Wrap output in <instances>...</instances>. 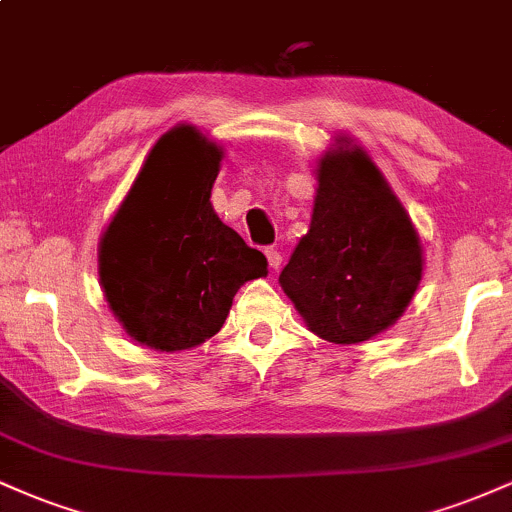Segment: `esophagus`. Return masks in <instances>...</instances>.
I'll return each instance as SVG.
<instances>
[{
    "label": "esophagus",
    "instance_id": "obj_1",
    "mask_svg": "<svg viewBox=\"0 0 512 512\" xmlns=\"http://www.w3.org/2000/svg\"><path fill=\"white\" fill-rule=\"evenodd\" d=\"M264 255H267L269 267H272L274 272H279V267H281V252L276 250V248H267V250H264Z\"/></svg>",
    "mask_w": 512,
    "mask_h": 512
}]
</instances>
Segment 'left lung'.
Listing matches in <instances>:
<instances>
[{
  "mask_svg": "<svg viewBox=\"0 0 512 512\" xmlns=\"http://www.w3.org/2000/svg\"><path fill=\"white\" fill-rule=\"evenodd\" d=\"M421 272L419 233L378 166L358 146L327 151L310 231L279 274L308 330L334 344L366 342L395 325Z\"/></svg>",
  "mask_w": 512,
  "mask_h": 512,
  "instance_id": "1",
  "label": "left lung"
}]
</instances>
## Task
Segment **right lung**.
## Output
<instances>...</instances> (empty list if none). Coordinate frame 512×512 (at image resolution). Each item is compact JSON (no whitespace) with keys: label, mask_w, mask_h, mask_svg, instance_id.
Wrapping results in <instances>:
<instances>
[{"label":"right lung","mask_w":512,"mask_h":512,"mask_svg":"<svg viewBox=\"0 0 512 512\" xmlns=\"http://www.w3.org/2000/svg\"><path fill=\"white\" fill-rule=\"evenodd\" d=\"M221 146L180 125L158 139L105 228L98 276L134 342L182 351L226 322L233 296L267 276V257L245 245L211 207Z\"/></svg>","instance_id":"right-lung-1"}]
</instances>
